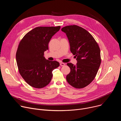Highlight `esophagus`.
<instances>
[{"mask_svg":"<svg viewBox=\"0 0 121 121\" xmlns=\"http://www.w3.org/2000/svg\"><path fill=\"white\" fill-rule=\"evenodd\" d=\"M60 65L61 66H64V65H65V64L64 63H63V62H61V63H60Z\"/></svg>","mask_w":121,"mask_h":121,"instance_id":"esophagus-1","label":"esophagus"}]
</instances>
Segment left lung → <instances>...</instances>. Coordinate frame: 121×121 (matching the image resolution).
Wrapping results in <instances>:
<instances>
[{
    "label": "left lung",
    "instance_id": "1",
    "mask_svg": "<svg viewBox=\"0 0 121 121\" xmlns=\"http://www.w3.org/2000/svg\"><path fill=\"white\" fill-rule=\"evenodd\" d=\"M70 44V51L75 55L77 63H67L70 72L66 77L67 82L77 89L83 88L94 79L100 63V51L93 36L85 29L77 25L62 28Z\"/></svg>",
    "mask_w": 121,
    "mask_h": 121
}]
</instances>
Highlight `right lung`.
<instances>
[{
	"instance_id": "add662e5",
	"label": "right lung",
	"mask_w": 121,
	"mask_h": 121,
	"mask_svg": "<svg viewBox=\"0 0 121 121\" xmlns=\"http://www.w3.org/2000/svg\"><path fill=\"white\" fill-rule=\"evenodd\" d=\"M60 26L38 27L28 32L21 41L16 58L19 72L31 87L43 88L51 81L52 71L60 64L48 60L44 52L48 50L51 39L59 30Z\"/></svg>"
}]
</instances>
